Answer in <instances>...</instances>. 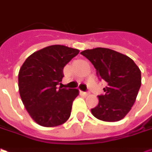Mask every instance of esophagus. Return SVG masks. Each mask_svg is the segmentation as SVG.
<instances>
[{
	"mask_svg": "<svg viewBox=\"0 0 152 152\" xmlns=\"http://www.w3.org/2000/svg\"><path fill=\"white\" fill-rule=\"evenodd\" d=\"M81 93L83 94L84 96H88V95H89V92H88V91H82Z\"/></svg>",
	"mask_w": 152,
	"mask_h": 152,
	"instance_id": "1",
	"label": "esophagus"
}]
</instances>
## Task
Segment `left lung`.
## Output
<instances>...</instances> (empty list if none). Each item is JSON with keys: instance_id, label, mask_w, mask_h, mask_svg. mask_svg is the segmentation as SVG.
<instances>
[{"instance_id": "obj_1", "label": "left lung", "mask_w": 152, "mask_h": 152, "mask_svg": "<svg viewBox=\"0 0 152 152\" xmlns=\"http://www.w3.org/2000/svg\"><path fill=\"white\" fill-rule=\"evenodd\" d=\"M80 54L94 66L100 80L107 82L105 94L98 96L99 103L91 109L92 115L104 121L123 119L135 103L141 85V71L127 56L98 47Z\"/></svg>"}]
</instances>
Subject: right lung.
Returning <instances> with one entry per match:
<instances>
[{
    "mask_svg": "<svg viewBox=\"0 0 152 152\" xmlns=\"http://www.w3.org/2000/svg\"><path fill=\"white\" fill-rule=\"evenodd\" d=\"M79 50L54 45L34 52L25 61L18 75L19 92L26 111L46 127L66 122L72 112L76 89L61 88L63 69Z\"/></svg>",
    "mask_w": 152,
    "mask_h": 152,
    "instance_id": "obj_1",
    "label": "right lung"
}]
</instances>
